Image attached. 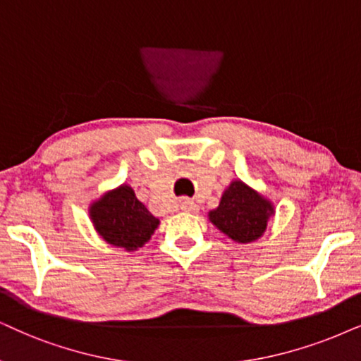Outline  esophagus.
I'll return each mask as SVG.
<instances>
[{
    "instance_id": "esophagus-1",
    "label": "esophagus",
    "mask_w": 361,
    "mask_h": 361,
    "mask_svg": "<svg viewBox=\"0 0 361 361\" xmlns=\"http://www.w3.org/2000/svg\"><path fill=\"white\" fill-rule=\"evenodd\" d=\"M180 207H181V209H183V212H188V213H195L196 209H198V207H196V203L191 202V200H188V198L181 200Z\"/></svg>"
}]
</instances>
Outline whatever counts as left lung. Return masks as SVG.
Segmentation results:
<instances>
[{
	"mask_svg": "<svg viewBox=\"0 0 361 361\" xmlns=\"http://www.w3.org/2000/svg\"><path fill=\"white\" fill-rule=\"evenodd\" d=\"M270 214H273L270 202L241 181H233L223 193L220 207L209 212V220L231 240L250 243L267 230Z\"/></svg>",
	"mask_w": 361,
	"mask_h": 361,
	"instance_id": "8db88e82",
	"label": "left lung"
}]
</instances>
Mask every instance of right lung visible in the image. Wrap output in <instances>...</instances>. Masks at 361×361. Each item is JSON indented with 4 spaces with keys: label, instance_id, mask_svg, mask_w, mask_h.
<instances>
[{
    "label": "right lung",
    "instance_id": "add662e5",
    "mask_svg": "<svg viewBox=\"0 0 361 361\" xmlns=\"http://www.w3.org/2000/svg\"><path fill=\"white\" fill-rule=\"evenodd\" d=\"M90 216L108 243L126 250H136L147 243L159 223L126 185L93 203Z\"/></svg>",
    "mask_w": 361,
    "mask_h": 361
}]
</instances>
